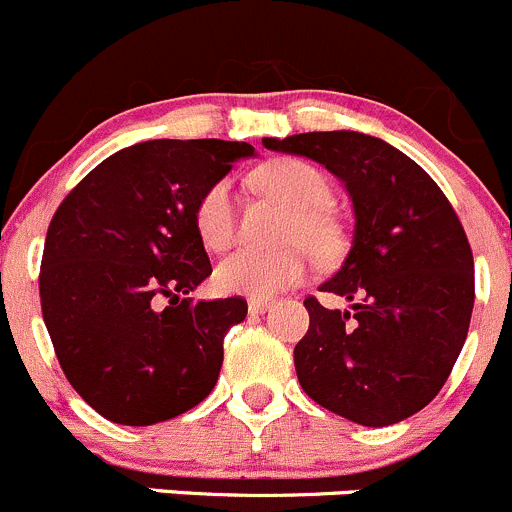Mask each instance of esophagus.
<instances>
[{
	"label": "esophagus",
	"instance_id": "esophagus-1",
	"mask_svg": "<svg viewBox=\"0 0 512 512\" xmlns=\"http://www.w3.org/2000/svg\"><path fill=\"white\" fill-rule=\"evenodd\" d=\"M271 306H273V301H268V298H251L249 313L251 316H261V313H266Z\"/></svg>",
	"mask_w": 512,
	"mask_h": 512
}]
</instances>
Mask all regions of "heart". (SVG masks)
<instances>
[{
    "label": "heart",
    "mask_w": 512,
    "mask_h": 512,
    "mask_svg": "<svg viewBox=\"0 0 512 512\" xmlns=\"http://www.w3.org/2000/svg\"><path fill=\"white\" fill-rule=\"evenodd\" d=\"M263 191L276 196L291 209L283 229L286 249L256 251L239 249L216 268V286L224 293L251 298H271L306 278L307 246L316 258L336 251L338 231L326 209L331 206V184L316 166L298 159H276L258 171ZM194 229L201 244L224 251L236 234V201L231 179H219L201 194L194 206Z\"/></svg>",
    "instance_id": "heart-1"
}]
</instances>
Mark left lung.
<instances>
[{"instance_id": "obj_1", "label": "left lung", "mask_w": 512, "mask_h": 512, "mask_svg": "<svg viewBox=\"0 0 512 512\" xmlns=\"http://www.w3.org/2000/svg\"><path fill=\"white\" fill-rule=\"evenodd\" d=\"M263 146L306 156L343 181L353 241L321 291L351 311L306 298L308 333L293 348L303 391L368 428L426 408L448 381L475 301L473 254L433 179L403 151L361 131H308Z\"/></svg>"}]
</instances>
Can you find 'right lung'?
<instances>
[{
  "mask_svg": "<svg viewBox=\"0 0 512 512\" xmlns=\"http://www.w3.org/2000/svg\"><path fill=\"white\" fill-rule=\"evenodd\" d=\"M246 156V141H141L91 169L54 214L44 323L64 376L106 421L154 426L214 391L226 331L249 306L189 298L211 276L194 206Z\"/></svg>",
  "mask_w": 512,
  "mask_h": 512,
  "instance_id": "obj_1",
  "label": "right lung"
}]
</instances>
